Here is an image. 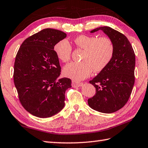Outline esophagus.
I'll use <instances>...</instances> for the list:
<instances>
[{
    "instance_id": "34e87169",
    "label": "esophagus",
    "mask_w": 148,
    "mask_h": 148,
    "mask_svg": "<svg viewBox=\"0 0 148 148\" xmlns=\"http://www.w3.org/2000/svg\"><path fill=\"white\" fill-rule=\"evenodd\" d=\"M82 85H83L82 83H77L75 82H72V86H73V87H79V86H81Z\"/></svg>"
}]
</instances>
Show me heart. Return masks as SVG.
Here are the masks:
<instances>
[{
    "instance_id": "1",
    "label": "heart",
    "mask_w": 148,
    "mask_h": 148,
    "mask_svg": "<svg viewBox=\"0 0 148 148\" xmlns=\"http://www.w3.org/2000/svg\"><path fill=\"white\" fill-rule=\"evenodd\" d=\"M77 48L83 49L81 62H71L63 69V74L72 79L79 81L87 77L93 71H102L109 64L114 54V45L108 37L79 35L74 39ZM54 51L61 62L71 59L72 47L66 39L57 42Z\"/></svg>"
}]
</instances>
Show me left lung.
Masks as SVG:
<instances>
[{"label":"left lung","instance_id":"obj_1","mask_svg":"<svg viewBox=\"0 0 148 148\" xmlns=\"http://www.w3.org/2000/svg\"><path fill=\"white\" fill-rule=\"evenodd\" d=\"M103 31L114 45V54L105 69L89 83L94 86V96L88 99L89 106L99 112H115L128 102L135 83V55L131 43L120 32L104 26L90 31Z\"/></svg>","mask_w":148,"mask_h":148}]
</instances>
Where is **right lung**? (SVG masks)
<instances>
[{
  "label": "right lung",
  "instance_id": "obj_1",
  "mask_svg": "<svg viewBox=\"0 0 148 148\" xmlns=\"http://www.w3.org/2000/svg\"><path fill=\"white\" fill-rule=\"evenodd\" d=\"M66 36L63 31L44 29L25 39L16 54L14 85L22 106L36 117H51L65 106V93L72 86L71 80L58 79L61 66L54 47Z\"/></svg>",
  "mask_w": 148,
  "mask_h": 148
}]
</instances>
